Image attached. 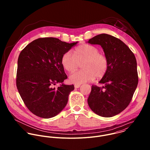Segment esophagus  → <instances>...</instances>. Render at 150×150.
Here are the masks:
<instances>
[{"instance_id":"obj_1","label":"esophagus","mask_w":150,"mask_h":150,"mask_svg":"<svg viewBox=\"0 0 150 150\" xmlns=\"http://www.w3.org/2000/svg\"><path fill=\"white\" fill-rule=\"evenodd\" d=\"M74 87L76 88H79L80 87V85H74Z\"/></svg>"}]
</instances>
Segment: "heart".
<instances>
[{"mask_svg": "<svg viewBox=\"0 0 150 150\" xmlns=\"http://www.w3.org/2000/svg\"><path fill=\"white\" fill-rule=\"evenodd\" d=\"M66 52L61 58V64L68 73L76 71L79 64L83 70L77 71L69 77L71 83L81 84L97 79L103 78L106 74L108 68L107 57L100 52L99 49L95 45L83 44L77 47L73 51Z\"/></svg>", "mask_w": 150, "mask_h": 150, "instance_id": "heart-1", "label": "heart"}]
</instances>
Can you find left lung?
Listing matches in <instances>:
<instances>
[{
	"mask_svg": "<svg viewBox=\"0 0 150 150\" xmlns=\"http://www.w3.org/2000/svg\"><path fill=\"white\" fill-rule=\"evenodd\" d=\"M88 43L100 45L109 64L99 82L105 86H92L88 103L95 114L111 117L124 110L132 99L138 84L136 59L125 43L110 35H98Z\"/></svg>",
	"mask_w": 150,
	"mask_h": 150,
	"instance_id": "obj_1",
	"label": "left lung"
}]
</instances>
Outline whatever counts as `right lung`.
Listing matches in <instances>:
<instances>
[{
	"label": "right lung",
	"instance_id": "obj_1",
	"mask_svg": "<svg viewBox=\"0 0 150 150\" xmlns=\"http://www.w3.org/2000/svg\"><path fill=\"white\" fill-rule=\"evenodd\" d=\"M77 42L67 43L54 38H39L28 44L18 59L16 84L27 108L35 115L50 118L67 105L73 85L67 79L61 58ZM60 83L58 88L53 86Z\"/></svg>",
	"mask_w": 150,
	"mask_h": 150
}]
</instances>
